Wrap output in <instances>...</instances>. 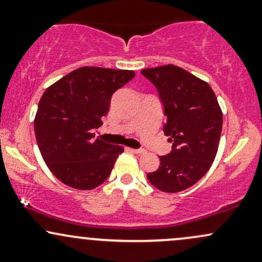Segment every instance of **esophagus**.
I'll return each mask as SVG.
<instances>
[{
  "instance_id": "1",
  "label": "esophagus",
  "mask_w": 262,
  "mask_h": 262,
  "mask_svg": "<svg viewBox=\"0 0 262 262\" xmlns=\"http://www.w3.org/2000/svg\"><path fill=\"white\" fill-rule=\"evenodd\" d=\"M130 151L134 152V154H143L145 150H144V149H130Z\"/></svg>"
}]
</instances>
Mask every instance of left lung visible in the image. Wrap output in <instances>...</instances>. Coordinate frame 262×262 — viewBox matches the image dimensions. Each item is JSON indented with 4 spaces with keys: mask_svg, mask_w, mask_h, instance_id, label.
I'll return each mask as SVG.
<instances>
[{
    "mask_svg": "<svg viewBox=\"0 0 262 262\" xmlns=\"http://www.w3.org/2000/svg\"><path fill=\"white\" fill-rule=\"evenodd\" d=\"M162 104L171 151L159 156V169L146 175L162 192L183 191L200 181L217 154L223 114L207 82L175 65L141 70Z\"/></svg>",
    "mask_w": 262,
    "mask_h": 262,
    "instance_id": "left-lung-1",
    "label": "left lung"
}]
</instances>
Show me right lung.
<instances>
[{
  "mask_svg": "<svg viewBox=\"0 0 262 262\" xmlns=\"http://www.w3.org/2000/svg\"><path fill=\"white\" fill-rule=\"evenodd\" d=\"M134 75L83 66L45 90L35 116V138L45 164L62 183L92 189L110 176L123 148L93 140L92 132L102 125L113 93Z\"/></svg>",
  "mask_w": 262,
  "mask_h": 262,
  "instance_id": "right-lung-1",
  "label": "right lung"
}]
</instances>
